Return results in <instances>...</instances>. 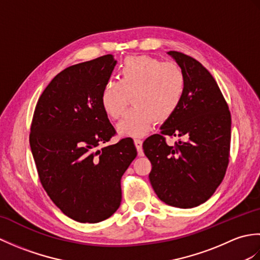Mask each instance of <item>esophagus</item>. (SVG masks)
<instances>
[{
    "label": "esophagus",
    "mask_w": 260,
    "mask_h": 260,
    "mask_svg": "<svg viewBox=\"0 0 260 260\" xmlns=\"http://www.w3.org/2000/svg\"><path fill=\"white\" fill-rule=\"evenodd\" d=\"M134 143H135V146H136V148H137V153H139V155H140V156L144 155V152H143V147H142V144H143L142 140L135 139V140H134Z\"/></svg>",
    "instance_id": "1"
}]
</instances>
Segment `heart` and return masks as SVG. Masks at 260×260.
I'll return each mask as SVG.
<instances>
[{
    "mask_svg": "<svg viewBox=\"0 0 260 260\" xmlns=\"http://www.w3.org/2000/svg\"><path fill=\"white\" fill-rule=\"evenodd\" d=\"M119 80L110 79L103 87L101 102L110 118L124 114L129 96L134 105L117 126L119 134L137 137L147 133L154 120L169 119L183 101L186 78L175 62H163L150 56H133L118 69Z\"/></svg>",
    "mask_w": 260,
    "mask_h": 260,
    "instance_id": "heart-1",
    "label": "heart"
}]
</instances>
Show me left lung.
<instances>
[{
  "label": "left lung",
  "instance_id": "obj_1",
  "mask_svg": "<svg viewBox=\"0 0 260 260\" xmlns=\"http://www.w3.org/2000/svg\"><path fill=\"white\" fill-rule=\"evenodd\" d=\"M168 53L184 71L185 95L161 126V134L146 139L143 150L151 161L148 178L159 200L189 209L206 202L223 180L231 116L218 84L200 62L178 51ZM165 135L180 140L170 147Z\"/></svg>",
  "mask_w": 260,
  "mask_h": 260
}]
</instances>
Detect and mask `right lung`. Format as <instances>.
<instances>
[{
	"instance_id": "add662e5",
	"label": "right lung",
	"mask_w": 260,
	"mask_h": 260,
	"mask_svg": "<svg viewBox=\"0 0 260 260\" xmlns=\"http://www.w3.org/2000/svg\"><path fill=\"white\" fill-rule=\"evenodd\" d=\"M117 61L113 54L66 68L43 90L30 146L43 189L78 222L96 223L120 206V179L137 155L132 139L115 135L101 95Z\"/></svg>"
}]
</instances>
